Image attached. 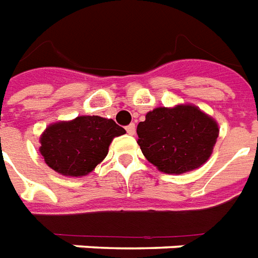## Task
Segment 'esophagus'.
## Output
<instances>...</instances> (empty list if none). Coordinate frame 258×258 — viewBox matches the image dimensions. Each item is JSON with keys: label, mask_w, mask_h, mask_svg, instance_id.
<instances>
[{"label": "esophagus", "mask_w": 258, "mask_h": 258, "mask_svg": "<svg viewBox=\"0 0 258 258\" xmlns=\"http://www.w3.org/2000/svg\"><path fill=\"white\" fill-rule=\"evenodd\" d=\"M126 132L129 133V135H135V132H136V126H135V123H131V125H127Z\"/></svg>", "instance_id": "obj_1"}]
</instances>
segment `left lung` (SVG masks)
<instances>
[{
    "instance_id": "left-lung-1",
    "label": "left lung",
    "mask_w": 258,
    "mask_h": 258,
    "mask_svg": "<svg viewBox=\"0 0 258 258\" xmlns=\"http://www.w3.org/2000/svg\"><path fill=\"white\" fill-rule=\"evenodd\" d=\"M137 144L161 172L181 174L202 166L213 152L219 125L192 104L158 107L137 125Z\"/></svg>"
}]
</instances>
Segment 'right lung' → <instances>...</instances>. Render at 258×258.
<instances>
[{
	"instance_id": "1",
	"label": "right lung",
	"mask_w": 258,
	"mask_h": 258,
	"mask_svg": "<svg viewBox=\"0 0 258 258\" xmlns=\"http://www.w3.org/2000/svg\"><path fill=\"white\" fill-rule=\"evenodd\" d=\"M125 132L112 119L77 116L73 121H60L46 127L39 139V152L54 172L82 177L107 157L112 139Z\"/></svg>"
}]
</instances>
